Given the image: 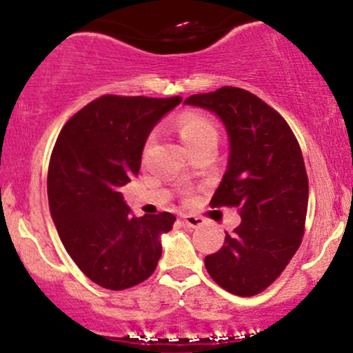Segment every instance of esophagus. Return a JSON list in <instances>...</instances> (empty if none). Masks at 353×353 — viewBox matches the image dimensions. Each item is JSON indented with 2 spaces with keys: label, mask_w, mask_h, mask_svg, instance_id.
<instances>
[{
  "label": "esophagus",
  "mask_w": 353,
  "mask_h": 353,
  "mask_svg": "<svg viewBox=\"0 0 353 353\" xmlns=\"http://www.w3.org/2000/svg\"><path fill=\"white\" fill-rule=\"evenodd\" d=\"M182 221H184V224L188 225V228H192V229L201 228V225L204 224V219L192 216V214H184V216H182Z\"/></svg>",
  "instance_id": "esophagus-1"
}]
</instances>
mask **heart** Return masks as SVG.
Here are the masks:
<instances>
[{
  "label": "heart",
  "instance_id": "obj_1",
  "mask_svg": "<svg viewBox=\"0 0 353 353\" xmlns=\"http://www.w3.org/2000/svg\"><path fill=\"white\" fill-rule=\"evenodd\" d=\"M177 132L181 141L184 143L189 151H194L199 145L216 141L217 143V129L212 121L197 112H185L177 121Z\"/></svg>",
  "mask_w": 353,
  "mask_h": 353
}]
</instances>
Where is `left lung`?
Here are the masks:
<instances>
[{"instance_id": "8db88e82", "label": "left lung", "mask_w": 353, "mask_h": 353, "mask_svg": "<svg viewBox=\"0 0 353 353\" xmlns=\"http://www.w3.org/2000/svg\"><path fill=\"white\" fill-rule=\"evenodd\" d=\"M184 104L224 124L228 169L210 204L239 208L242 219L221 250L205 257V269L222 289L250 297L282 274L302 242L309 202L302 151L285 119L245 89L225 86Z\"/></svg>"}]
</instances>
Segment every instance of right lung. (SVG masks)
<instances>
[{"instance_id": "obj_1", "label": "right lung", "mask_w": 353, "mask_h": 353, "mask_svg": "<svg viewBox=\"0 0 353 353\" xmlns=\"http://www.w3.org/2000/svg\"><path fill=\"white\" fill-rule=\"evenodd\" d=\"M182 98L103 96L64 124L48 169V201L64 249L92 282L134 287L156 270L171 212L132 217L121 188L139 174L145 141Z\"/></svg>"}]
</instances>
